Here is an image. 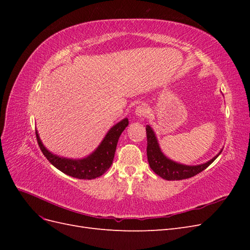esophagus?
<instances>
[{
    "mask_svg": "<svg viewBox=\"0 0 250 250\" xmlns=\"http://www.w3.org/2000/svg\"><path fill=\"white\" fill-rule=\"evenodd\" d=\"M147 113H148V109L145 105H139V106H137V108H135V115L139 116L140 118L146 117Z\"/></svg>",
    "mask_w": 250,
    "mask_h": 250,
    "instance_id": "1",
    "label": "esophagus"
}]
</instances>
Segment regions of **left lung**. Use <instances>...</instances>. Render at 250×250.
Returning <instances> with one entry per match:
<instances>
[{"label": "left lung", "instance_id": "left-lung-1", "mask_svg": "<svg viewBox=\"0 0 250 250\" xmlns=\"http://www.w3.org/2000/svg\"><path fill=\"white\" fill-rule=\"evenodd\" d=\"M146 133H147V157L150 168L152 171L157 174L158 176L166 180H181L187 179L197 175L198 173L202 172L204 169H207L208 166L213 163L216 158L219 156L216 155L214 158H211L206 164L198 165V166H186L177 164L173 162L169 158L166 157L158 146L155 134L149 125L146 126Z\"/></svg>", "mask_w": 250, "mask_h": 250}]
</instances>
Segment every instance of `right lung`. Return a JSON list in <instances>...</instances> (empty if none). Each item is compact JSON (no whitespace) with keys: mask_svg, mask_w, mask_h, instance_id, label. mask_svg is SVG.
<instances>
[{"mask_svg":"<svg viewBox=\"0 0 250 250\" xmlns=\"http://www.w3.org/2000/svg\"><path fill=\"white\" fill-rule=\"evenodd\" d=\"M127 126L128 119H124L116 124L107 132L106 137L104 138L95 152L82 160H69V158L52 154L43 147L37 131H35V134L42 154L55 168L75 178L95 179L103 175L110 168L113 157H115L119 138Z\"/></svg>","mask_w":250,"mask_h":250,"instance_id":"add662e5","label":"right lung"}]
</instances>
